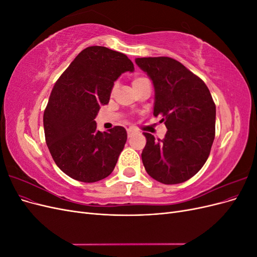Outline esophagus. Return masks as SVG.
<instances>
[{
    "mask_svg": "<svg viewBox=\"0 0 257 257\" xmlns=\"http://www.w3.org/2000/svg\"><path fill=\"white\" fill-rule=\"evenodd\" d=\"M135 133H136V132H135V131H133V130H131V128H128V130H127V136H128V138L133 137Z\"/></svg>",
    "mask_w": 257,
    "mask_h": 257,
    "instance_id": "1",
    "label": "esophagus"
}]
</instances>
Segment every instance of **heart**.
I'll return each instance as SVG.
<instances>
[{
	"instance_id": "b5f03b06",
	"label": "heart",
	"mask_w": 257,
	"mask_h": 257,
	"mask_svg": "<svg viewBox=\"0 0 257 257\" xmlns=\"http://www.w3.org/2000/svg\"><path fill=\"white\" fill-rule=\"evenodd\" d=\"M147 79L145 78V77H141V76H136V77H134V79H133V88H135V87H137L138 84H141L142 82H144V81H146Z\"/></svg>"
}]
</instances>
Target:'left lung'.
<instances>
[{"label": "left lung", "instance_id": "left-lung-1", "mask_svg": "<svg viewBox=\"0 0 257 257\" xmlns=\"http://www.w3.org/2000/svg\"><path fill=\"white\" fill-rule=\"evenodd\" d=\"M136 64L152 80L154 116L167 127L165 138L144 133L146 172L164 184H177L196 175L206 163L215 135V105L199 77L168 57L137 58Z\"/></svg>", "mask_w": 257, "mask_h": 257}]
</instances>
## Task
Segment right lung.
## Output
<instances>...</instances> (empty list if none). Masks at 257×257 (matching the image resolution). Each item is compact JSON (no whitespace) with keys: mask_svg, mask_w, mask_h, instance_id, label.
<instances>
[{"mask_svg":"<svg viewBox=\"0 0 257 257\" xmlns=\"http://www.w3.org/2000/svg\"><path fill=\"white\" fill-rule=\"evenodd\" d=\"M134 64L125 54L91 46L75 58L54 84L44 112L46 144L57 166L75 180L96 182L109 176L126 143L122 126L96 130L100 106L114 81Z\"/></svg>","mask_w":257,"mask_h":257,"instance_id":"obj_1","label":"right lung"}]
</instances>
